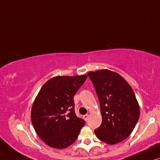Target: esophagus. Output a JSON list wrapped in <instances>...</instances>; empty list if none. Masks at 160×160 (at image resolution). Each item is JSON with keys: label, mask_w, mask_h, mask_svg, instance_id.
I'll return each instance as SVG.
<instances>
[{"label": "esophagus", "mask_w": 160, "mask_h": 160, "mask_svg": "<svg viewBox=\"0 0 160 160\" xmlns=\"http://www.w3.org/2000/svg\"><path fill=\"white\" fill-rule=\"evenodd\" d=\"M82 118H83V119L86 121H87V120H88V115H85V116H83V117H82Z\"/></svg>", "instance_id": "esophagus-1"}]
</instances>
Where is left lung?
Masks as SVG:
<instances>
[{
	"label": "left lung",
	"instance_id": "obj_1",
	"mask_svg": "<svg viewBox=\"0 0 160 160\" xmlns=\"http://www.w3.org/2000/svg\"><path fill=\"white\" fill-rule=\"evenodd\" d=\"M98 96L102 121L94 132L110 145L123 141L133 131L140 117L135 93L120 74L108 69L88 72Z\"/></svg>",
	"mask_w": 160,
	"mask_h": 160
}]
</instances>
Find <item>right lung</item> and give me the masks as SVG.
Masks as SVG:
<instances>
[{
    "label": "right lung",
    "instance_id": "add662e5",
    "mask_svg": "<svg viewBox=\"0 0 160 160\" xmlns=\"http://www.w3.org/2000/svg\"><path fill=\"white\" fill-rule=\"evenodd\" d=\"M88 78L57 76L40 89L32 106V124L39 137L55 148H65L78 138L83 119L74 112V96Z\"/></svg>",
    "mask_w": 160,
    "mask_h": 160
}]
</instances>
